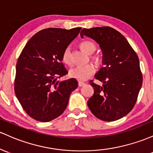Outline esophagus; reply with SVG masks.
Listing matches in <instances>:
<instances>
[{"label": "esophagus", "mask_w": 153, "mask_h": 153, "mask_svg": "<svg viewBox=\"0 0 153 153\" xmlns=\"http://www.w3.org/2000/svg\"><path fill=\"white\" fill-rule=\"evenodd\" d=\"M85 84L84 83V82H78V85H79V87H82V86H84L85 85Z\"/></svg>", "instance_id": "esophagus-1"}]
</instances>
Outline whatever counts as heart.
I'll return each instance as SVG.
<instances>
[{"mask_svg": "<svg viewBox=\"0 0 153 153\" xmlns=\"http://www.w3.org/2000/svg\"><path fill=\"white\" fill-rule=\"evenodd\" d=\"M80 48L84 52L87 54H92L95 52L96 47L95 44L90 41H84L80 44ZM95 63L99 62V58L96 56L92 57ZM63 61L66 64L70 65L71 63V51L69 48H66L63 51L62 55ZM95 71V68L92 63L84 65V66H76L71 68L69 71V76L72 78L76 79L79 81H85L93 75Z\"/></svg>", "mask_w": 153, "mask_h": 153, "instance_id": "heart-1", "label": "heart"}]
</instances>
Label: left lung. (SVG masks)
Segmentation results:
<instances>
[{
    "mask_svg": "<svg viewBox=\"0 0 153 153\" xmlns=\"http://www.w3.org/2000/svg\"><path fill=\"white\" fill-rule=\"evenodd\" d=\"M99 45L102 64L95 77L102 86L90 81L94 94L87 105L94 116L105 121L120 119L134 106L142 85L140 61L127 39L110 27L83 29L80 32Z\"/></svg>",
    "mask_w": 153,
    "mask_h": 153,
    "instance_id": "left-lung-1",
    "label": "left lung"
}]
</instances>
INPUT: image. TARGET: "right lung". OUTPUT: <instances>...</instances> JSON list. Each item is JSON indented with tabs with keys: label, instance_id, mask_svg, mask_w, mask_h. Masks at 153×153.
Masks as SVG:
<instances>
[{
	"label": "right lung",
	"instance_id": "obj_1",
	"mask_svg": "<svg viewBox=\"0 0 153 153\" xmlns=\"http://www.w3.org/2000/svg\"><path fill=\"white\" fill-rule=\"evenodd\" d=\"M81 27L47 28L31 37L22 50L16 67L15 94L29 116L48 122L63 114L70 95L78 87L61 63L64 50L79 33Z\"/></svg>",
	"mask_w": 153,
	"mask_h": 153
}]
</instances>
